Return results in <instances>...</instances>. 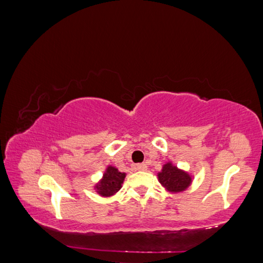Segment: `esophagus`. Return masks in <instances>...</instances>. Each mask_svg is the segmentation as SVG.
<instances>
[{"label": "esophagus", "instance_id": "obj_1", "mask_svg": "<svg viewBox=\"0 0 263 263\" xmlns=\"http://www.w3.org/2000/svg\"><path fill=\"white\" fill-rule=\"evenodd\" d=\"M137 170H139V171H146L147 170V165L146 164H138L137 165Z\"/></svg>", "mask_w": 263, "mask_h": 263}]
</instances>
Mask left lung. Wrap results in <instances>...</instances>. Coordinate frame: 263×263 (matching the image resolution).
Segmentation results:
<instances>
[{"label":"left lung","instance_id":"8db88e82","mask_svg":"<svg viewBox=\"0 0 263 263\" xmlns=\"http://www.w3.org/2000/svg\"><path fill=\"white\" fill-rule=\"evenodd\" d=\"M158 180L167 192L180 193L190 186L192 176L177 166L172 165V163H166L163 166L162 171L158 173Z\"/></svg>","mask_w":263,"mask_h":263}]
</instances>
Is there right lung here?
<instances>
[{
    "label": "right lung",
    "instance_id": "1",
    "mask_svg": "<svg viewBox=\"0 0 263 263\" xmlns=\"http://www.w3.org/2000/svg\"><path fill=\"white\" fill-rule=\"evenodd\" d=\"M125 173L120 172L114 166H108L100 182L96 184L97 193L104 197L111 196L122 188Z\"/></svg>",
    "mask_w": 263,
    "mask_h": 263
}]
</instances>
